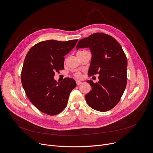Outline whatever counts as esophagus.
Returning <instances> with one entry per match:
<instances>
[{
	"label": "esophagus",
	"instance_id": "1",
	"mask_svg": "<svg viewBox=\"0 0 153 153\" xmlns=\"http://www.w3.org/2000/svg\"><path fill=\"white\" fill-rule=\"evenodd\" d=\"M82 83V82L81 81L79 80H76V83H77V85H80Z\"/></svg>",
	"mask_w": 153,
	"mask_h": 153
}]
</instances>
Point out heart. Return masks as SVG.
Segmentation results:
<instances>
[{
    "mask_svg": "<svg viewBox=\"0 0 153 153\" xmlns=\"http://www.w3.org/2000/svg\"><path fill=\"white\" fill-rule=\"evenodd\" d=\"M74 75H75V76H76V77H80V73H76Z\"/></svg>",
    "mask_w": 153,
    "mask_h": 153,
    "instance_id": "heart-1",
    "label": "heart"
}]
</instances>
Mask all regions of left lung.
<instances>
[{"mask_svg":"<svg viewBox=\"0 0 153 153\" xmlns=\"http://www.w3.org/2000/svg\"><path fill=\"white\" fill-rule=\"evenodd\" d=\"M89 48L92 54L88 76L99 74V82L87 80L92 90L85 96L94 110L105 112L120 101L127 83V59L119 43L112 36L96 33L80 40L76 49Z\"/></svg>","mask_w":153,"mask_h":153,"instance_id":"left-lung-1","label":"left lung"}]
</instances>
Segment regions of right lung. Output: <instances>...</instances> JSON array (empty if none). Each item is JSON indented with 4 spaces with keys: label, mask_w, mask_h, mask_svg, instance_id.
<instances>
[{
    "label": "right lung",
    "mask_w": 153,
    "mask_h": 153,
    "mask_svg": "<svg viewBox=\"0 0 153 153\" xmlns=\"http://www.w3.org/2000/svg\"><path fill=\"white\" fill-rule=\"evenodd\" d=\"M77 39L66 42L49 40L40 42L28 52L21 73L25 93L39 111L56 115L66 107L75 80L66 77L60 83L54 79L55 72L64 68V56L76 45Z\"/></svg>",
    "instance_id": "1"
}]
</instances>
